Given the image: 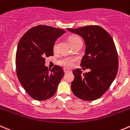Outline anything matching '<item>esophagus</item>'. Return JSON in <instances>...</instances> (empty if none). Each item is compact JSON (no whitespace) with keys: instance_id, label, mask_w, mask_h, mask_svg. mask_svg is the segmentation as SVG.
Returning <instances> with one entry per match:
<instances>
[{"instance_id":"34e87169","label":"esophagus","mask_w":130,"mask_h":130,"mask_svg":"<svg viewBox=\"0 0 130 130\" xmlns=\"http://www.w3.org/2000/svg\"><path fill=\"white\" fill-rule=\"evenodd\" d=\"M63 71H64V72H65V73H67V72H69L70 71H69V69H64Z\"/></svg>"}]
</instances>
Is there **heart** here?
<instances>
[{"label":"heart","instance_id":"obj_1","mask_svg":"<svg viewBox=\"0 0 130 130\" xmlns=\"http://www.w3.org/2000/svg\"><path fill=\"white\" fill-rule=\"evenodd\" d=\"M82 40L79 37L76 36H71L69 38V40L71 41V42L72 43V44L73 45L74 43H76L77 41L80 40ZM58 43H59V41L57 40L56 41L55 43L54 44V51H56L57 48L58 47ZM74 62V58H72V57H65V58H62L61 59H59L58 61V63L61 66L64 67L66 68H71L73 66Z\"/></svg>","mask_w":130,"mask_h":130}]
</instances>
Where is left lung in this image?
<instances>
[{
    "instance_id": "8db88e82",
    "label": "left lung",
    "mask_w": 130,
    "mask_h": 130,
    "mask_svg": "<svg viewBox=\"0 0 130 130\" xmlns=\"http://www.w3.org/2000/svg\"><path fill=\"white\" fill-rule=\"evenodd\" d=\"M67 30L84 39L85 54L80 65L90 69L85 73L79 69L72 71V92L82 100H96L108 90L117 76L119 59L114 42L110 34L99 25Z\"/></svg>"
}]
</instances>
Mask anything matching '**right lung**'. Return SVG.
Instances as JSON below:
<instances>
[{
  "label": "right lung",
  "mask_w": 130,
  "mask_h": 130,
  "mask_svg": "<svg viewBox=\"0 0 130 130\" xmlns=\"http://www.w3.org/2000/svg\"><path fill=\"white\" fill-rule=\"evenodd\" d=\"M65 32L61 29L39 25L30 29L20 38L16 53V71L20 84L37 101L53 97L64 76L61 67L51 70L45 66L46 57L53 56L58 38Z\"/></svg>",
  "instance_id": "add662e5"
}]
</instances>
